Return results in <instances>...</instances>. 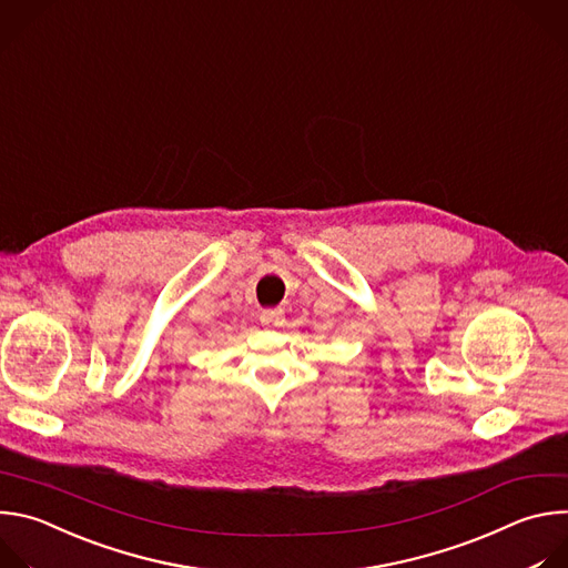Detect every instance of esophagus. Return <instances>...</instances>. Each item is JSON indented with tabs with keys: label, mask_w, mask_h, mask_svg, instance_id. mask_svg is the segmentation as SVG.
I'll list each match as a JSON object with an SVG mask.
<instances>
[{
	"label": "esophagus",
	"mask_w": 568,
	"mask_h": 568,
	"mask_svg": "<svg viewBox=\"0 0 568 568\" xmlns=\"http://www.w3.org/2000/svg\"><path fill=\"white\" fill-rule=\"evenodd\" d=\"M260 322H262L264 326L273 328V326H280V324L284 322V317H282V311L268 308V311H262V315H260Z\"/></svg>",
	"instance_id": "esophagus-1"
}]
</instances>
